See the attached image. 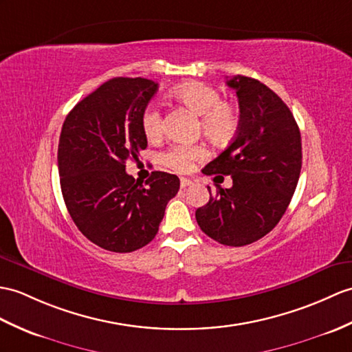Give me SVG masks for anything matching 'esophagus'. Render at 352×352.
<instances>
[{
	"label": "esophagus",
	"mask_w": 352,
	"mask_h": 352,
	"mask_svg": "<svg viewBox=\"0 0 352 352\" xmlns=\"http://www.w3.org/2000/svg\"><path fill=\"white\" fill-rule=\"evenodd\" d=\"M179 186H182V189H186V187L192 186V182L189 178H182V179H179Z\"/></svg>",
	"instance_id": "obj_1"
}]
</instances>
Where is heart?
<instances>
[{"label": "heart", "instance_id": "1", "mask_svg": "<svg viewBox=\"0 0 352 352\" xmlns=\"http://www.w3.org/2000/svg\"><path fill=\"white\" fill-rule=\"evenodd\" d=\"M174 96L201 116V126L211 141L226 142L240 127V113L231 103L222 102L219 89L204 82H187L175 88ZM142 130L148 139L163 133V118L159 106L150 103L142 112ZM208 151L202 145H173L160 156V162L175 173H187L195 162L204 160Z\"/></svg>", "mask_w": 352, "mask_h": 352}]
</instances>
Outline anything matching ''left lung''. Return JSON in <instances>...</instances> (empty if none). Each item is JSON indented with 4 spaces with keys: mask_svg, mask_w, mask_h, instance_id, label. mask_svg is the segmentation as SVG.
<instances>
[{
    "mask_svg": "<svg viewBox=\"0 0 352 352\" xmlns=\"http://www.w3.org/2000/svg\"><path fill=\"white\" fill-rule=\"evenodd\" d=\"M240 104V127L228 148L202 169L232 177L231 189L211 195L196 210L210 239L232 248L258 241L279 223L301 170V136L285 102L259 80L236 75L226 80Z\"/></svg>",
    "mask_w": 352,
    "mask_h": 352,
    "instance_id": "obj_1",
    "label": "left lung"
}]
</instances>
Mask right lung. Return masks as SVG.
Listing matches in <instances>:
<instances>
[{
  "label": "right lung",
  "mask_w": 352,
  "mask_h": 352,
  "mask_svg": "<svg viewBox=\"0 0 352 352\" xmlns=\"http://www.w3.org/2000/svg\"><path fill=\"white\" fill-rule=\"evenodd\" d=\"M156 91L150 79H109L69 112L61 129L65 207L78 230L104 250L127 253L148 244L179 189L174 174L154 170L142 186L126 173V162L146 148L142 112Z\"/></svg>",
  "instance_id": "right-lung-1"
}]
</instances>
